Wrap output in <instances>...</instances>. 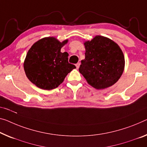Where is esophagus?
Masks as SVG:
<instances>
[{
  "mask_svg": "<svg viewBox=\"0 0 147 147\" xmlns=\"http://www.w3.org/2000/svg\"><path fill=\"white\" fill-rule=\"evenodd\" d=\"M76 66L77 67V69H78L80 66V63H77V64H76Z\"/></svg>",
  "mask_w": 147,
  "mask_h": 147,
  "instance_id": "34e87169",
  "label": "esophagus"
}]
</instances>
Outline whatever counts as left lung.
I'll use <instances>...</instances> for the list:
<instances>
[{
	"mask_svg": "<svg viewBox=\"0 0 147 147\" xmlns=\"http://www.w3.org/2000/svg\"><path fill=\"white\" fill-rule=\"evenodd\" d=\"M85 58L79 71L88 84L96 89L111 87L119 80L125 58L119 45L109 38L96 35L84 42Z\"/></svg>",
	"mask_w": 147,
	"mask_h": 147,
	"instance_id": "1",
	"label": "left lung"
}]
</instances>
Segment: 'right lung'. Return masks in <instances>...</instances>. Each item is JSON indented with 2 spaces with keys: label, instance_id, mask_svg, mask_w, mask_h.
<instances>
[{
  "label": "right lung",
  "instance_id": "obj_1",
  "mask_svg": "<svg viewBox=\"0 0 147 147\" xmlns=\"http://www.w3.org/2000/svg\"><path fill=\"white\" fill-rule=\"evenodd\" d=\"M68 40L60 42L54 37H45L35 42L27 53L24 68L27 78L37 87L51 90L58 87L72 69L68 53L61 49Z\"/></svg>",
  "mask_w": 147,
  "mask_h": 147
}]
</instances>
